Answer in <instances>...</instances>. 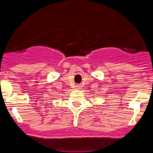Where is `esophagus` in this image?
Here are the masks:
<instances>
[{
    "label": "esophagus",
    "instance_id": "esophagus-1",
    "mask_svg": "<svg viewBox=\"0 0 153 153\" xmlns=\"http://www.w3.org/2000/svg\"><path fill=\"white\" fill-rule=\"evenodd\" d=\"M76 87H77V88H78V89H79V88H80V87H81V86H80V85H78V86H76Z\"/></svg>",
    "mask_w": 153,
    "mask_h": 153
}]
</instances>
